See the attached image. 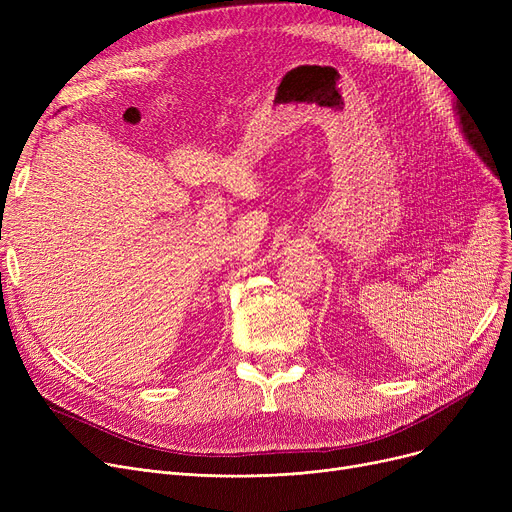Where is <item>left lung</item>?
Masks as SVG:
<instances>
[{"instance_id":"8db88e82","label":"left lung","mask_w":512,"mask_h":512,"mask_svg":"<svg viewBox=\"0 0 512 512\" xmlns=\"http://www.w3.org/2000/svg\"><path fill=\"white\" fill-rule=\"evenodd\" d=\"M456 114H459V122H461L463 134H465V137H467L469 145H471V147H473V149L479 153V157H481L483 161H486L488 166H492V164H490V159H488V155L483 153V147H481V141H479L477 132H475V128H473V122H471V120H469V116L463 112V107H459V112H456Z\"/></svg>"}]
</instances>
